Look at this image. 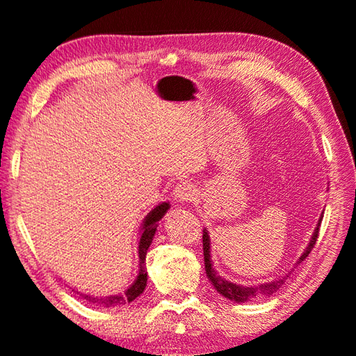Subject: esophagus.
Wrapping results in <instances>:
<instances>
[{"mask_svg": "<svg viewBox=\"0 0 356 356\" xmlns=\"http://www.w3.org/2000/svg\"><path fill=\"white\" fill-rule=\"evenodd\" d=\"M195 196V186L190 182H180L174 186V199L177 202H186V200H191Z\"/></svg>", "mask_w": 356, "mask_h": 356, "instance_id": "obj_1", "label": "esophagus"}]
</instances>
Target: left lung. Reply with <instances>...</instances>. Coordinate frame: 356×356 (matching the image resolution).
Listing matches in <instances>:
<instances>
[{
  "instance_id": "obj_1",
  "label": "left lung",
  "mask_w": 356,
  "mask_h": 356,
  "mask_svg": "<svg viewBox=\"0 0 356 356\" xmlns=\"http://www.w3.org/2000/svg\"><path fill=\"white\" fill-rule=\"evenodd\" d=\"M321 221H322V218L319 219L318 227H316L314 234L312 236V241H309L307 250L303 252V255L299 258V261H297V264L305 260V258L309 255V252H312V249L314 248L316 241H318ZM202 249H204V261H205L207 277H209L210 282L213 283V286L216 288V291H218L219 294H222L224 297H227V299L234 300V302H238V303H240V302H248L250 299H254V297L273 296L283 285H285V280L289 277V275H285V277H280V279H277V280L270 282V283H261V285H254V286L236 285V283H230L227 280H224L222 277L216 273L215 268H213L211 258H210V238H209V232H207V230H204V235H202Z\"/></svg>"
}]
</instances>
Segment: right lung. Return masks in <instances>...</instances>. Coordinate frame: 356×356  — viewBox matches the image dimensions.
I'll return each mask as SVG.
<instances>
[{
	"mask_svg": "<svg viewBox=\"0 0 356 356\" xmlns=\"http://www.w3.org/2000/svg\"><path fill=\"white\" fill-rule=\"evenodd\" d=\"M170 209V204L163 202L159 207H156L149 215L146 216L145 224H143V234H141L140 238V245H138V258H140V270H138V277L135 280L134 285L129 288L124 294H118V296H111V297H93L88 294H82V297L92 303H98V305H104V307H116V305H124L127 302H132L134 299L143 293L146 288V282H147V273H146V252L149 249V245L152 243L154 234H156L159 221L166 213V210Z\"/></svg>",
	"mask_w": 356,
	"mask_h": 356,
	"instance_id": "obj_1",
	"label": "right lung"
}]
</instances>
